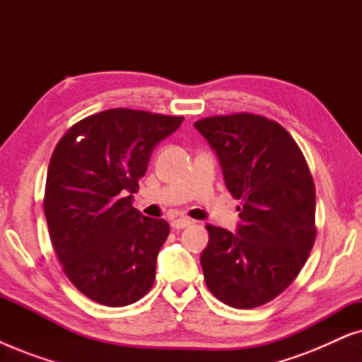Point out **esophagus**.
Returning a JSON list of instances; mask_svg holds the SVG:
<instances>
[{"label": "esophagus", "mask_w": 362, "mask_h": 362, "mask_svg": "<svg viewBox=\"0 0 362 362\" xmlns=\"http://www.w3.org/2000/svg\"><path fill=\"white\" fill-rule=\"evenodd\" d=\"M192 224L191 219H186V217H177V219L171 221L173 229H185V227H189Z\"/></svg>", "instance_id": "1"}]
</instances>
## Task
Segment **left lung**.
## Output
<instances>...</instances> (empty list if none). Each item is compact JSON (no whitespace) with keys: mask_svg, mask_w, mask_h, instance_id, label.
I'll return each instance as SVG.
<instances>
[{"mask_svg":"<svg viewBox=\"0 0 362 362\" xmlns=\"http://www.w3.org/2000/svg\"><path fill=\"white\" fill-rule=\"evenodd\" d=\"M194 127L219 156L227 189L242 202L237 234L206 226V285L232 308H257L298 276L313 249V176L293 136L270 118L240 112L201 118Z\"/></svg>","mask_w":362,"mask_h":362,"instance_id":"left-lung-1","label":"left lung"}]
</instances>
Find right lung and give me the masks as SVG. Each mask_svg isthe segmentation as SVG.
<instances>
[{
    "mask_svg": "<svg viewBox=\"0 0 362 362\" xmlns=\"http://www.w3.org/2000/svg\"><path fill=\"white\" fill-rule=\"evenodd\" d=\"M180 115L110 108L64 133L49 161L44 214L62 270L95 303L127 306L155 284L165 219L132 206L151 151L177 130Z\"/></svg>",
    "mask_w": 362,
    "mask_h": 362,
    "instance_id": "add662e5",
    "label": "right lung"
}]
</instances>
